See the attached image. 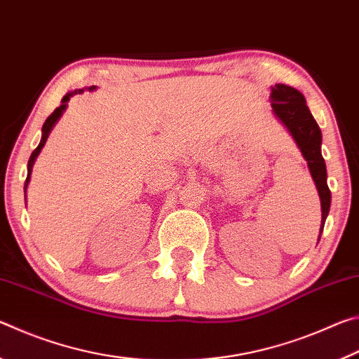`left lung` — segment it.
Here are the masks:
<instances>
[{
    "label": "left lung",
    "mask_w": 359,
    "mask_h": 359,
    "mask_svg": "<svg viewBox=\"0 0 359 359\" xmlns=\"http://www.w3.org/2000/svg\"><path fill=\"white\" fill-rule=\"evenodd\" d=\"M271 106L277 118L287 126L290 135L301 149L302 156L306 158L309 171L317 185L318 196L321 201V226L320 236L323 233L326 217L330 214L331 191L327 188V174L323 156H321V131L315 121L313 115L309 111L304 95L293 87L283 83H276L271 92ZM318 236V241H320Z\"/></svg>",
    "instance_id": "1"
}]
</instances>
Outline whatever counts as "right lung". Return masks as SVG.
<instances>
[{
  "label": "right lung",
  "instance_id": "add662e5",
  "mask_svg": "<svg viewBox=\"0 0 359 359\" xmlns=\"http://www.w3.org/2000/svg\"><path fill=\"white\" fill-rule=\"evenodd\" d=\"M95 88H96L95 85H92V87L88 88V92H93ZM82 92H83V88H79V90H74V92H69L68 95H65L63 100H62V106L57 107L55 111H53L50 115H48L47 120L44 121V125H42V137H41V142H39L38 147H36V149L33 150V154H32V156H29V160H28V174H27V180H25V193H27V187H28V184H29V177H32V169H33V165H34L36 158H38V155L41 154L42 147H44V144H46V141H47L48 135H50L52 128H53V126H55V123L60 120V117H62V115H63L66 106H68L69 98H72V96H76V95H81Z\"/></svg>",
  "mask_w": 359,
  "mask_h": 359
}]
</instances>
